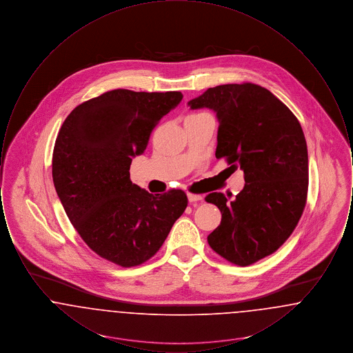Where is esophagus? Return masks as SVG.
Returning a JSON list of instances; mask_svg holds the SVG:
<instances>
[{
  "label": "esophagus",
  "instance_id": "esophagus-1",
  "mask_svg": "<svg viewBox=\"0 0 353 353\" xmlns=\"http://www.w3.org/2000/svg\"><path fill=\"white\" fill-rule=\"evenodd\" d=\"M188 200H189V202L201 201L202 196H200V194H193V193H189V194H188Z\"/></svg>",
  "mask_w": 353,
  "mask_h": 353
}]
</instances>
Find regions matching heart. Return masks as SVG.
<instances>
[{"label": "heart", "mask_w": 353, "mask_h": 353, "mask_svg": "<svg viewBox=\"0 0 353 353\" xmlns=\"http://www.w3.org/2000/svg\"><path fill=\"white\" fill-rule=\"evenodd\" d=\"M196 115H197V114H196ZM190 117H192V115H190Z\"/></svg>", "instance_id": "b5f03b06"}]
</instances>
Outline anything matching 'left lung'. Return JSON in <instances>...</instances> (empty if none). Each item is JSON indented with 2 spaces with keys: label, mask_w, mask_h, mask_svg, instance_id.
Wrapping results in <instances>:
<instances>
[{
  "label": "left lung",
  "mask_w": 353,
  "mask_h": 353,
  "mask_svg": "<svg viewBox=\"0 0 353 353\" xmlns=\"http://www.w3.org/2000/svg\"><path fill=\"white\" fill-rule=\"evenodd\" d=\"M188 104L216 112V157L245 173L235 200L217 192L205 197L222 214L208 242L226 261L249 266L276 252L302 217L308 153L301 123L285 103L254 83L208 88Z\"/></svg>",
  "instance_id": "left-lung-1"
}]
</instances>
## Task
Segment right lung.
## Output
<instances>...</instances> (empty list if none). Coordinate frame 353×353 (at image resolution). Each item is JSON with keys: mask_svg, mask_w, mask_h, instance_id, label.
Segmentation results:
<instances>
[{"mask_svg": "<svg viewBox=\"0 0 353 353\" xmlns=\"http://www.w3.org/2000/svg\"><path fill=\"white\" fill-rule=\"evenodd\" d=\"M183 99L180 91L112 90L75 107L52 152V181L87 246L121 268L152 258L188 206L183 190L151 194L132 184L130 167L152 130Z\"/></svg>", "mask_w": 353, "mask_h": 353, "instance_id": "add662e5", "label": "right lung"}]
</instances>
